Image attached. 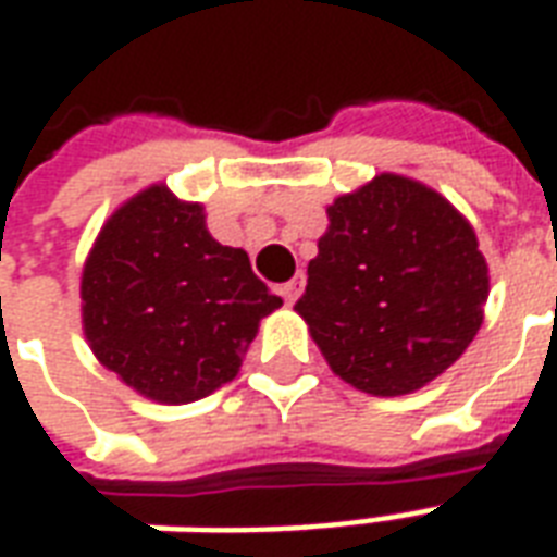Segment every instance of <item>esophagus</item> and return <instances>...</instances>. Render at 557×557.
I'll return each instance as SVG.
<instances>
[{"label":"esophagus","mask_w":557,"mask_h":557,"mask_svg":"<svg viewBox=\"0 0 557 557\" xmlns=\"http://www.w3.org/2000/svg\"><path fill=\"white\" fill-rule=\"evenodd\" d=\"M304 289V274H295L292 280H286V283H280V295H283V301H298V295H301Z\"/></svg>","instance_id":"obj_1"}]
</instances>
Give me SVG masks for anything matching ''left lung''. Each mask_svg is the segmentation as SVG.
<instances>
[{"label":"left lung","mask_w":557,"mask_h":557,"mask_svg":"<svg viewBox=\"0 0 557 557\" xmlns=\"http://www.w3.org/2000/svg\"><path fill=\"white\" fill-rule=\"evenodd\" d=\"M295 310L331 370L363 394H411L468 349L483 322L490 268L444 196L375 175L327 208Z\"/></svg>","instance_id":"left-lung-1"}]
</instances>
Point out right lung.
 I'll return each mask as SVG.
<instances>
[{"label":"right lung","mask_w":557,"mask_h":557,"mask_svg":"<svg viewBox=\"0 0 557 557\" xmlns=\"http://www.w3.org/2000/svg\"><path fill=\"white\" fill-rule=\"evenodd\" d=\"M83 325L98 361L158 403H194L235 379L280 298L202 206L148 187L107 220L83 271Z\"/></svg>","instance_id":"obj_1"}]
</instances>
